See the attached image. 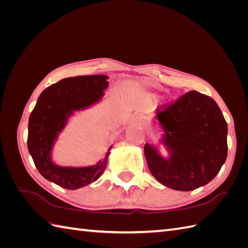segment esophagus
Here are the masks:
<instances>
[{
	"mask_svg": "<svg viewBox=\"0 0 248 248\" xmlns=\"http://www.w3.org/2000/svg\"><path fill=\"white\" fill-rule=\"evenodd\" d=\"M140 119H139V117H136V121H139Z\"/></svg>",
	"mask_w": 248,
	"mask_h": 248,
	"instance_id": "34e87169",
	"label": "esophagus"
}]
</instances>
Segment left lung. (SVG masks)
Returning <instances> with one entry per match:
<instances>
[{"mask_svg":"<svg viewBox=\"0 0 248 248\" xmlns=\"http://www.w3.org/2000/svg\"><path fill=\"white\" fill-rule=\"evenodd\" d=\"M160 146L146 143L145 157L157 181L177 191H193L213 180L227 157L228 127L214 100L196 91L156 110Z\"/></svg>","mask_w":248,"mask_h":248,"instance_id":"1","label":"left lung"}]
</instances>
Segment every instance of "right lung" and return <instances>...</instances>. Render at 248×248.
I'll return each instance as SVG.
<instances>
[{
	"instance_id": "obj_1",
	"label": "right lung",
	"mask_w": 248,
	"mask_h": 248,
	"mask_svg": "<svg viewBox=\"0 0 248 248\" xmlns=\"http://www.w3.org/2000/svg\"><path fill=\"white\" fill-rule=\"evenodd\" d=\"M108 76L67 78L40 93L29 119L28 148L37 170L46 180L68 189H78L98 180L107 168L110 146L103 159L91 166H62L53 161L60 134L76 112L103 99Z\"/></svg>"
}]
</instances>
